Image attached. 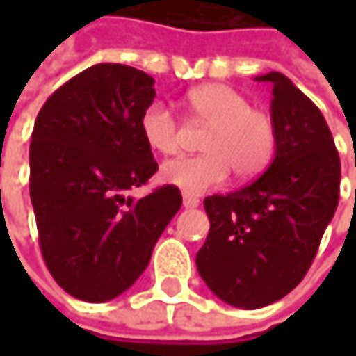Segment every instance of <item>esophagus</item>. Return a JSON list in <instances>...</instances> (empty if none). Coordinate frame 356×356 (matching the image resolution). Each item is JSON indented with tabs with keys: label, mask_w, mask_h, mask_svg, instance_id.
Returning a JSON list of instances; mask_svg holds the SVG:
<instances>
[{
	"label": "esophagus",
	"mask_w": 356,
	"mask_h": 356,
	"mask_svg": "<svg viewBox=\"0 0 356 356\" xmlns=\"http://www.w3.org/2000/svg\"><path fill=\"white\" fill-rule=\"evenodd\" d=\"M182 204H184V208H198L200 200L196 196H192V194H184L182 196Z\"/></svg>",
	"instance_id": "esophagus-1"
}]
</instances>
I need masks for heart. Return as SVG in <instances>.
<instances>
[{
	"mask_svg": "<svg viewBox=\"0 0 356 356\" xmlns=\"http://www.w3.org/2000/svg\"><path fill=\"white\" fill-rule=\"evenodd\" d=\"M196 120L210 130L202 148L206 154L168 160L160 176L166 184L188 194H202L229 178L232 170L239 178H252L267 168L275 152L277 132L273 118L227 85L212 83L186 95ZM144 143L160 154H174L182 146V124L170 106L148 104L140 115Z\"/></svg>",
	"mask_w": 356,
	"mask_h": 356,
	"instance_id": "heart-1",
	"label": "heart"
}]
</instances>
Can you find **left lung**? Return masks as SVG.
<instances>
[{
    "mask_svg": "<svg viewBox=\"0 0 356 356\" xmlns=\"http://www.w3.org/2000/svg\"><path fill=\"white\" fill-rule=\"evenodd\" d=\"M273 87L275 156L264 176L204 200L210 232L196 255L202 280L234 307L259 309L305 277L339 204L341 160L315 103L281 73Z\"/></svg>",
    "mask_w": 356,
    "mask_h": 356,
    "instance_id": "1",
    "label": "left lung"
}]
</instances>
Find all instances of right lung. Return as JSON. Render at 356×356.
Wrapping results in <instances>:
<instances>
[{
    "mask_svg": "<svg viewBox=\"0 0 356 356\" xmlns=\"http://www.w3.org/2000/svg\"><path fill=\"white\" fill-rule=\"evenodd\" d=\"M154 79L99 63L67 81L39 111L29 146V194L53 280L76 299L111 301L143 275L182 206L176 186L140 200L129 190L158 170L140 132Z\"/></svg>",
    "mask_w": 356,
    "mask_h": 356,
    "instance_id": "obj_1",
    "label": "right lung"
}]
</instances>
